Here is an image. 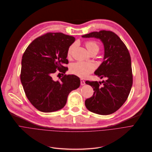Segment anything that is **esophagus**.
I'll use <instances>...</instances> for the list:
<instances>
[{
  "instance_id": "obj_1",
  "label": "esophagus",
  "mask_w": 152,
  "mask_h": 152,
  "mask_svg": "<svg viewBox=\"0 0 152 152\" xmlns=\"http://www.w3.org/2000/svg\"><path fill=\"white\" fill-rule=\"evenodd\" d=\"M86 83H85V80H83V79H80V85L81 86H83V85H84Z\"/></svg>"
}]
</instances>
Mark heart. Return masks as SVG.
Instances as JSON below:
<instances>
[{
    "instance_id": "obj_1",
    "label": "heart",
    "mask_w": 152,
    "mask_h": 152,
    "mask_svg": "<svg viewBox=\"0 0 152 152\" xmlns=\"http://www.w3.org/2000/svg\"><path fill=\"white\" fill-rule=\"evenodd\" d=\"M76 46L75 44L71 45L68 50V57L72 56L73 50ZM86 46L87 48L88 52L92 54L94 52H98L99 49V44L95 42L90 40L86 43ZM95 69V66L91 63H87L84 62H77L72 64L70 66L69 70L72 74L79 76L80 77H86L89 74L92 73Z\"/></svg>"
}]
</instances>
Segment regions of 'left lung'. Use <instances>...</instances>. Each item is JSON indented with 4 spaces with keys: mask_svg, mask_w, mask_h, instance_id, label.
<instances>
[{
    "mask_svg": "<svg viewBox=\"0 0 152 152\" xmlns=\"http://www.w3.org/2000/svg\"><path fill=\"white\" fill-rule=\"evenodd\" d=\"M102 40L104 46V61L95 72L103 81L86 80L92 86L94 94L85 101L87 109L100 114H111L120 108L127 99L133 85L131 57L125 43L114 32L100 30L83 35Z\"/></svg>",
    "mask_w": 152,
    "mask_h": 152,
    "instance_id": "1",
    "label": "left lung"
}]
</instances>
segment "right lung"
I'll list each match as a JSON object with an SVG mask.
<instances>
[{"mask_svg":"<svg viewBox=\"0 0 152 152\" xmlns=\"http://www.w3.org/2000/svg\"><path fill=\"white\" fill-rule=\"evenodd\" d=\"M75 41L72 36L49 32L35 39L24 53L20 79L27 99L38 110L63 108L69 94L79 87V77L65 75L68 50ZM57 70L63 76L56 82L52 76Z\"/></svg>","mask_w":152,"mask_h":152,"instance_id":"obj_1","label":"right lung"}]
</instances>
